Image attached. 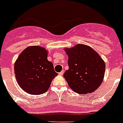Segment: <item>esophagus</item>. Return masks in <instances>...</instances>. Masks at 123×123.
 <instances>
[{
  "label": "esophagus",
  "instance_id": "obj_1",
  "mask_svg": "<svg viewBox=\"0 0 123 123\" xmlns=\"http://www.w3.org/2000/svg\"><path fill=\"white\" fill-rule=\"evenodd\" d=\"M64 70H62V71H61V72H59V75H63V74H64Z\"/></svg>",
  "mask_w": 123,
  "mask_h": 123
}]
</instances>
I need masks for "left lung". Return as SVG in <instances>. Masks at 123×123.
<instances>
[{
    "label": "left lung",
    "mask_w": 123,
    "mask_h": 123,
    "mask_svg": "<svg viewBox=\"0 0 123 123\" xmlns=\"http://www.w3.org/2000/svg\"><path fill=\"white\" fill-rule=\"evenodd\" d=\"M68 55L69 69L64 77L69 87L79 94L92 93L100 87L105 72V63L91 47L78 44L64 48Z\"/></svg>",
    "instance_id": "1"
}]
</instances>
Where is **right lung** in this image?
Masks as SVG:
<instances>
[{"label": "right lung", "mask_w": 123, "mask_h": 123, "mask_svg": "<svg viewBox=\"0 0 123 123\" xmlns=\"http://www.w3.org/2000/svg\"><path fill=\"white\" fill-rule=\"evenodd\" d=\"M14 71L19 86L31 95L45 93L57 75L53 63L48 60V51L39 46L28 47L20 53Z\"/></svg>", "instance_id": "right-lung-1"}]
</instances>
